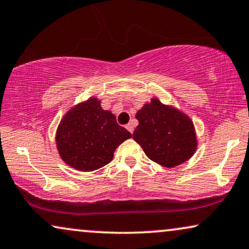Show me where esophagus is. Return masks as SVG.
I'll list each match as a JSON object with an SVG mask.
<instances>
[{
	"label": "esophagus",
	"mask_w": 249,
	"mask_h": 249,
	"mask_svg": "<svg viewBox=\"0 0 249 249\" xmlns=\"http://www.w3.org/2000/svg\"><path fill=\"white\" fill-rule=\"evenodd\" d=\"M125 128H127L128 131L131 132V134L134 132V124H128L127 125H125Z\"/></svg>",
	"instance_id": "esophagus-1"
}]
</instances>
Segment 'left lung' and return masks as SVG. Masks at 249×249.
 <instances>
[{"mask_svg":"<svg viewBox=\"0 0 249 249\" xmlns=\"http://www.w3.org/2000/svg\"><path fill=\"white\" fill-rule=\"evenodd\" d=\"M136 119L140 124L132 138L154 162L167 168L176 167L196 152L195 125L178 109L153 98L136 113Z\"/></svg>","mask_w":249,"mask_h":249,"instance_id":"obj_1","label":"left lung"}]
</instances>
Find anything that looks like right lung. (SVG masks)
I'll list each match as a JSON object with an SVG mask.
<instances>
[{"instance_id": "add662e5", "label": "right lung", "mask_w": 249, "mask_h": 249, "mask_svg": "<svg viewBox=\"0 0 249 249\" xmlns=\"http://www.w3.org/2000/svg\"><path fill=\"white\" fill-rule=\"evenodd\" d=\"M131 137L114 114L90 98L70 109L58 125L56 143L61 159L81 172H92L112 160L115 148Z\"/></svg>"}]
</instances>
